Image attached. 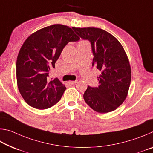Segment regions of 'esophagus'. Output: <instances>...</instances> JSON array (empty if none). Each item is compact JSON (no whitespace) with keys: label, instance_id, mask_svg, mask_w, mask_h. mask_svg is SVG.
I'll return each instance as SVG.
<instances>
[{"label":"esophagus","instance_id":"esophagus-1","mask_svg":"<svg viewBox=\"0 0 153 153\" xmlns=\"http://www.w3.org/2000/svg\"><path fill=\"white\" fill-rule=\"evenodd\" d=\"M77 83V81H69L68 82V84L69 85H75Z\"/></svg>","mask_w":153,"mask_h":153}]
</instances>
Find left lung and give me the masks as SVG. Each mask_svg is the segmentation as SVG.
Masks as SVG:
<instances>
[{
  "instance_id": "obj_1",
  "label": "left lung",
  "mask_w": 153,
  "mask_h": 153,
  "mask_svg": "<svg viewBox=\"0 0 153 153\" xmlns=\"http://www.w3.org/2000/svg\"><path fill=\"white\" fill-rule=\"evenodd\" d=\"M84 40L91 42L95 66L101 74L99 86H88L84 94L86 104L98 113L115 110L128 94L131 82V67L126 53L117 38L107 31L97 27H73Z\"/></svg>"
}]
</instances>
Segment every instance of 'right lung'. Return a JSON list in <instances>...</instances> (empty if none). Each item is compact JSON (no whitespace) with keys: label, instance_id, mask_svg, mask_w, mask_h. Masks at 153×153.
<instances>
[{"label":"right lung","instance_id":"obj_1","mask_svg":"<svg viewBox=\"0 0 153 153\" xmlns=\"http://www.w3.org/2000/svg\"><path fill=\"white\" fill-rule=\"evenodd\" d=\"M79 39L72 28L54 24L25 40L17 58L16 76L20 94L31 107L46 109L60 100L66 88L57 78L48 80L49 71L67 44Z\"/></svg>","mask_w":153,"mask_h":153}]
</instances>
